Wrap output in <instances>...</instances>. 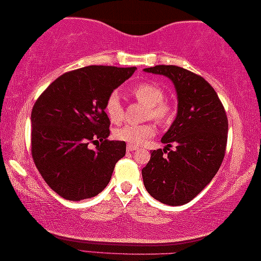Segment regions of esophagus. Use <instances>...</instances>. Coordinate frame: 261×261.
Instances as JSON below:
<instances>
[{"mask_svg":"<svg viewBox=\"0 0 261 261\" xmlns=\"http://www.w3.org/2000/svg\"><path fill=\"white\" fill-rule=\"evenodd\" d=\"M135 149H138V147H137V146H134V145H129V144H128V145H127V151H128V152L135 151Z\"/></svg>","mask_w":261,"mask_h":261,"instance_id":"34e87169","label":"esophagus"}]
</instances>
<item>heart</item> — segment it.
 <instances>
[{"instance_id": "b5f03b06", "label": "heart", "mask_w": 261, "mask_h": 261, "mask_svg": "<svg viewBox=\"0 0 261 261\" xmlns=\"http://www.w3.org/2000/svg\"><path fill=\"white\" fill-rule=\"evenodd\" d=\"M132 95L138 102L147 107L146 119H153L159 123H167L173 117L174 109L170 102L164 99V90L159 85L151 82L139 83L132 89ZM105 110L107 116L113 123H120L123 120V108L117 92H112L106 101ZM156 128L153 123L126 124L114 132L117 140L128 142L129 145H142L154 137Z\"/></svg>"}]
</instances>
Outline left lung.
I'll return each mask as SVG.
<instances>
[{
  "mask_svg": "<svg viewBox=\"0 0 261 261\" xmlns=\"http://www.w3.org/2000/svg\"><path fill=\"white\" fill-rule=\"evenodd\" d=\"M144 71L172 82L178 106L176 119L162 138L165 147L152 151L141 171L142 179L156 201L183 205L210 183L222 164L228 133L226 112L212 85L191 71L176 65ZM171 144L176 149L169 151Z\"/></svg>",
  "mask_w": 261,
  "mask_h": 261,
  "instance_id": "8db88e82",
  "label": "left lung"
}]
</instances>
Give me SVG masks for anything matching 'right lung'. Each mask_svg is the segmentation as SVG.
<instances>
[{"label":"right lung","instance_id":"add662e5","mask_svg":"<svg viewBox=\"0 0 261 261\" xmlns=\"http://www.w3.org/2000/svg\"><path fill=\"white\" fill-rule=\"evenodd\" d=\"M137 67L92 65L48 85L32 109V156L53 191L69 201L98 195L126 154V142L108 140V96ZM97 143L91 150L87 145Z\"/></svg>","mask_w":261,"mask_h":261}]
</instances>
